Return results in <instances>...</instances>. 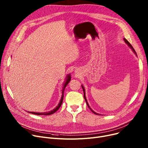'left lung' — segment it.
Returning <instances> with one entry per match:
<instances>
[{
    "label": "left lung",
    "instance_id": "left-lung-1",
    "mask_svg": "<svg viewBox=\"0 0 148 148\" xmlns=\"http://www.w3.org/2000/svg\"><path fill=\"white\" fill-rule=\"evenodd\" d=\"M124 42H125V43L129 46V47H130V49H132V51L134 52V53L136 55V56H137V54H136V51H135V50L134 49V48L133 47V46L131 45V44L127 41V39H125V38H124ZM82 88H83V92H84V99H85V101H86V103H87V106H88V107L90 108V110L95 114H97V115H101V114H98V113H97V112H95L93 110H92V109H91V108L90 107V106H89V105L88 104V102H87V99H86V92H85V89H84V87H83V85H82Z\"/></svg>",
    "mask_w": 148,
    "mask_h": 148
}]
</instances>
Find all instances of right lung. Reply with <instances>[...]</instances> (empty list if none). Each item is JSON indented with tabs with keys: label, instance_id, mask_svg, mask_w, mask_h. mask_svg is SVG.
Returning a JSON list of instances; mask_svg holds the SVG:
<instances>
[{
	"label": "right lung",
	"instance_id": "add662e5",
	"mask_svg": "<svg viewBox=\"0 0 148 148\" xmlns=\"http://www.w3.org/2000/svg\"><path fill=\"white\" fill-rule=\"evenodd\" d=\"M71 80V75L69 74L68 75H66V78H65V81L64 83V85H63V88H62V96H61V99L60 101V103H58V106H56V107L55 108H54V109L52 111H50L49 112H28L29 113H31V114H34V115H51L53 113H55V112H56L58 110L59 108H60L62 103V101H63V99H64V90L65 88L66 87V86H67V84L69 83V82H70Z\"/></svg>",
	"mask_w": 148,
	"mask_h": 148
}]
</instances>
